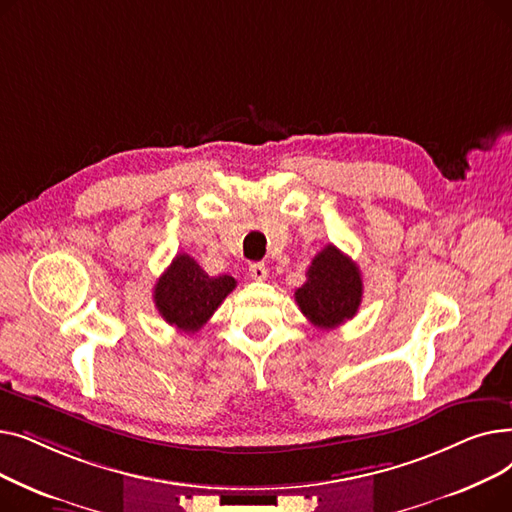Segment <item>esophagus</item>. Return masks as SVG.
Returning <instances> with one entry per match:
<instances>
[{
  "instance_id": "34e87169",
  "label": "esophagus",
  "mask_w": 512,
  "mask_h": 512,
  "mask_svg": "<svg viewBox=\"0 0 512 512\" xmlns=\"http://www.w3.org/2000/svg\"><path fill=\"white\" fill-rule=\"evenodd\" d=\"M249 276H251L253 280L261 282V280L267 278V267H265L263 263H251V265H249Z\"/></svg>"
}]
</instances>
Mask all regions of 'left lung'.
Masks as SVG:
<instances>
[{"label":"left lung","instance_id":"obj_1","mask_svg":"<svg viewBox=\"0 0 512 512\" xmlns=\"http://www.w3.org/2000/svg\"><path fill=\"white\" fill-rule=\"evenodd\" d=\"M305 276L307 282L294 292V301L313 326L334 330L357 315L363 278L351 257L328 245L313 257Z\"/></svg>","mask_w":512,"mask_h":512}]
</instances>
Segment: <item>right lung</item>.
<instances>
[{"label": "right lung", "mask_w": 512, "mask_h": 512, "mask_svg": "<svg viewBox=\"0 0 512 512\" xmlns=\"http://www.w3.org/2000/svg\"><path fill=\"white\" fill-rule=\"evenodd\" d=\"M236 288L232 276H209L186 253L174 257L153 288V301L170 326L184 334L201 330L222 301Z\"/></svg>", "instance_id": "obj_1"}]
</instances>
